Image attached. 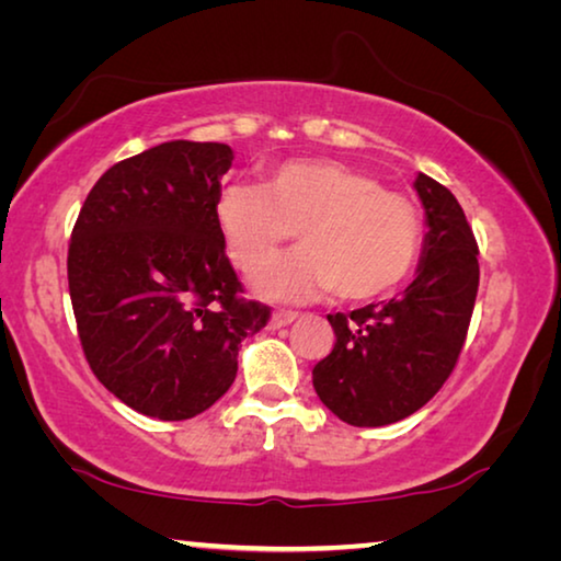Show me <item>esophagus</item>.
Wrapping results in <instances>:
<instances>
[{
    "label": "esophagus",
    "instance_id": "34e87169",
    "mask_svg": "<svg viewBox=\"0 0 561 561\" xmlns=\"http://www.w3.org/2000/svg\"><path fill=\"white\" fill-rule=\"evenodd\" d=\"M297 317H299L297 311L277 309V311H274V314L270 317V329H282V327H287V324H291V321L297 319Z\"/></svg>",
    "mask_w": 561,
    "mask_h": 561
}]
</instances>
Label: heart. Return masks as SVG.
Masks as SVG:
<instances>
[{"label":"heart","instance_id":"obj_1","mask_svg":"<svg viewBox=\"0 0 561 561\" xmlns=\"http://www.w3.org/2000/svg\"><path fill=\"white\" fill-rule=\"evenodd\" d=\"M215 222L244 274H257L297 230L301 250L264 272L257 289L282 301H364L396 289L423 250V217L405 195L336 160H289L262 185L232 183Z\"/></svg>","mask_w":561,"mask_h":561}]
</instances>
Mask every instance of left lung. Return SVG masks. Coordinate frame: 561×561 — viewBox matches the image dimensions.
Segmentation results:
<instances>
[{
  "instance_id": "1",
  "label": "left lung",
  "mask_w": 561,
  "mask_h": 561,
  "mask_svg": "<svg viewBox=\"0 0 561 561\" xmlns=\"http://www.w3.org/2000/svg\"><path fill=\"white\" fill-rule=\"evenodd\" d=\"M415 190L428 225L417 277L391 301L329 314L334 348L311 371L321 403L356 428L403 421L440 391L478 297L480 252L460 203L423 173Z\"/></svg>"
}]
</instances>
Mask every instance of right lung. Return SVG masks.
Wrapping results in <instances>:
<instances>
[{"label": "right lung", "instance_id": "add662e5", "mask_svg": "<svg viewBox=\"0 0 561 561\" xmlns=\"http://www.w3.org/2000/svg\"><path fill=\"white\" fill-rule=\"evenodd\" d=\"M225 144L170 140L99 178L69 242V294L91 371L133 411L187 421L227 393L270 321L242 297L215 222Z\"/></svg>", "mask_w": 561, "mask_h": 561}]
</instances>
